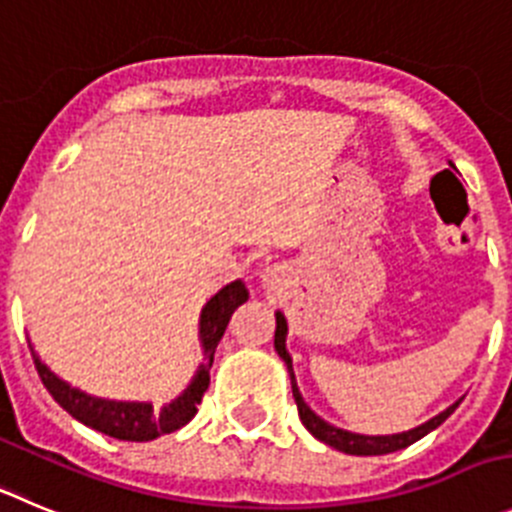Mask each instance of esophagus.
<instances>
[{
	"mask_svg": "<svg viewBox=\"0 0 512 512\" xmlns=\"http://www.w3.org/2000/svg\"><path fill=\"white\" fill-rule=\"evenodd\" d=\"M262 283L265 285L278 283V275H275V270H265V275H262Z\"/></svg>",
	"mask_w": 512,
	"mask_h": 512,
	"instance_id": "obj_1",
	"label": "esophagus"
}]
</instances>
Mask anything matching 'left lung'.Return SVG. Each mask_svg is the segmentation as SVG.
<instances>
[{
  "mask_svg": "<svg viewBox=\"0 0 512 512\" xmlns=\"http://www.w3.org/2000/svg\"><path fill=\"white\" fill-rule=\"evenodd\" d=\"M275 351L278 356L283 358L285 366H288V374H290V386H293V396H295V404H298V414H300V422L305 424L310 434L315 439H321V442L331 444L333 450H341L346 455H358V457H371V455H389V452L396 450H404L409 444H414L417 439H422L424 434H429L432 429H437L444 419L450 417L457 407H460V401L457 399L455 404L439 412L437 417H432L429 422L419 424V427L409 429V432H396V434H356V432H348V429L341 427H333L331 422H326L323 417L313 412V409L305 404L303 394L298 389V381H295V371H293V358H290L288 348H285V338H288V321H285V315L275 313Z\"/></svg>",
  "mask_w": 512,
  "mask_h": 512,
  "instance_id": "1",
  "label": "left lung"
}]
</instances>
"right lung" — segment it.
<instances>
[{
    "instance_id": "add662e5",
    "label": "right lung",
    "mask_w": 512,
    "mask_h": 512,
    "mask_svg": "<svg viewBox=\"0 0 512 512\" xmlns=\"http://www.w3.org/2000/svg\"><path fill=\"white\" fill-rule=\"evenodd\" d=\"M250 293H247L242 280H232L224 285L222 290L212 295L204 303L202 315H199V343H202L204 361L199 364L197 374L191 376L189 386L181 391L176 399L164 404L161 409H154L151 401H118V399H103V396H93L88 391L70 386L68 381L60 379L50 366L40 358L35 346L30 343L32 358H35V369L40 374L42 384L50 391L52 399L60 404L70 417L83 422L85 427L98 429V432L108 434L113 439H126V442H148L161 434H171L189 424L197 414V404H202V396L209 386V369L214 364V351H217L219 341H222L227 323L232 313L247 303Z\"/></svg>"
}]
</instances>
